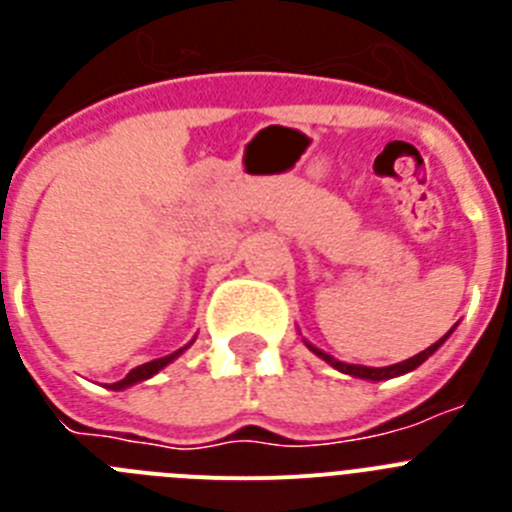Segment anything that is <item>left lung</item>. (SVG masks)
<instances>
[{
    "instance_id": "left-lung-1",
    "label": "left lung",
    "mask_w": 512,
    "mask_h": 512,
    "mask_svg": "<svg viewBox=\"0 0 512 512\" xmlns=\"http://www.w3.org/2000/svg\"><path fill=\"white\" fill-rule=\"evenodd\" d=\"M451 330H454V328H451ZM451 330H449V333H446V336L441 338V341H436V343H433V346L425 348V351H420V354H415L413 359H405V361H400V364H392V366L346 364V361H338V359H333V356H330V354H325V351H320L318 346H312V343L305 341V338H302V341H305V346L310 348L312 354L320 356V359H323V361H328V364L333 366V369H338V372H341V374H351V377L366 379V382H384V379L402 377V374H408V372H413V369H418V366L423 364V361L428 359V356L436 354L438 348H441V343L451 336Z\"/></svg>"
}]
</instances>
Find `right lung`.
Wrapping results in <instances>:
<instances>
[{
    "label": "right lung",
    "instance_id": "right-lung-1",
    "mask_svg": "<svg viewBox=\"0 0 512 512\" xmlns=\"http://www.w3.org/2000/svg\"><path fill=\"white\" fill-rule=\"evenodd\" d=\"M194 341H189L187 346L184 348H179V351H174V354H169V356H161V359H153V361H148V364H140V366H135L133 372L128 374V377L125 379H120V382H115V384H110V390H128V387H133V384H138V382H146V379H151L153 374H158L161 372V369H164V366H169L171 361L174 359H179V356L184 354V351H187L189 346H192Z\"/></svg>",
    "mask_w": 512,
    "mask_h": 512
}]
</instances>
